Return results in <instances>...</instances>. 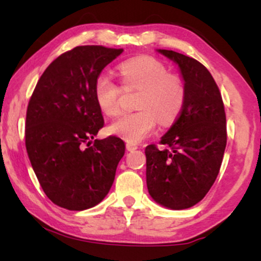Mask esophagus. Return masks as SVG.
<instances>
[{
    "mask_svg": "<svg viewBox=\"0 0 261 261\" xmlns=\"http://www.w3.org/2000/svg\"><path fill=\"white\" fill-rule=\"evenodd\" d=\"M126 148H127V151H135V149L138 148V145L137 144H132V142H127Z\"/></svg>",
    "mask_w": 261,
    "mask_h": 261,
    "instance_id": "obj_1",
    "label": "esophagus"
}]
</instances>
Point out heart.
Listing matches in <instances>:
<instances>
[{
    "label": "heart",
    "mask_w": 261,
    "mask_h": 261,
    "mask_svg": "<svg viewBox=\"0 0 261 261\" xmlns=\"http://www.w3.org/2000/svg\"><path fill=\"white\" fill-rule=\"evenodd\" d=\"M121 87L101 74L95 83V99L103 114L114 116L120 112V97L124 91L140 89L138 112L124 113L114 120L109 132L127 142H139L154 129L156 120L169 126L179 116L185 103V84L177 74L169 72L160 60L142 56L126 60L119 66Z\"/></svg>",
    "instance_id": "b5f03b06"
}]
</instances>
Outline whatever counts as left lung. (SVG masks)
<instances>
[{
	"label": "left lung",
	"mask_w": 261,
	"mask_h": 261,
	"mask_svg": "<svg viewBox=\"0 0 261 261\" xmlns=\"http://www.w3.org/2000/svg\"><path fill=\"white\" fill-rule=\"evenodd\" d=\"M179 66L183 76V109L159 141L170 149L148 145L146 181L155 202L170 209H187L204 198L222 164L227 145L226 113L220 89L208 69L181 53L159 49Z\"/></svg>",
	"instance_id": "1"
}]
</instances>
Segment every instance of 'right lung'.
Here are the masks:
<instances>
[{"instance_id":"add662e5","label":"right lung","mask_w":261,"mask_h":261,"mask_svg":"<svg viewBox=\"0 0 261 261\" xmlns=\"http://www.w3.org/2000/svg\"><path fill=\"white\" fill-rule=\"evenodd\" d=\"M122 52L98 45L66 51L44 71L28 102V158L46 196L64 209L81 212L98 204L124 154L120 138L91 141L105 126L96 80Z\"/></svg>"}]
</instances>
